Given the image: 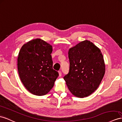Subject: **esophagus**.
Instances as JSON below:
<instances>
[{
	"label": "esophagus",
	"mask_w": 122,
	"mask_h": 122,
	"mask_svg": "<svg viewBox=\"0 0 122 122\" xmlns=\"http://www.w3.org/2000/svg\"><path fill=\"white\" fill-rule=\"evenodd\" d=\"M59 77H61V75H62V72L61 71H59Z\"/></svg>",
	"instance_id": "esophagus-1"
}]
</instances>
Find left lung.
I'll return each mask as SVG.
<instances>
[{
	"instance_id": "obj_1",
	"label": "left lung",
	"mask_w": 122,
	"mask_h": 122,
	"mask_svg": "<svg viewBox=\"0 0 122 122\" xmlns=\"http://www.w3.org/2000/svg\"><path fill=\"white\" fill-rule=\"evenodd\" d=\"M70 69L63 77L70 92L78 97L91 95L99 86L105 73L104 58L92 42L85 40L68 51Z\"/></svg>"
}]
</instances>
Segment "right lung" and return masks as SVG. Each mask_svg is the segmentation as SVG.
I'll use <instances>...</instances> for the list:
<instances>
[{"mask_svg":"<svg viewBox=\"0 0 122 122\" xmlns=\"http://www.w3.org/2000/svg\"><path fill=\"white\" fill-rule=\"evenodd\" d=\"M52 46L40 39L30 41L21 47L17 58V68L21 82L34 95L48 93L59 76L52 68Z\"/></svg>","mask_w":122,"mask_h":122,"instance_id":"obj_1","label":"right lung"}]
</instances>
